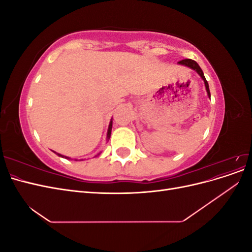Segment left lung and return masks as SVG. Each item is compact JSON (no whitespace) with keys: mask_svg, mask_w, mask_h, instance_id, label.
<instances>
[{"mask_svg":"<svg viewBox=\"0 0 252 252\" xmlns=\"http://www.w3.org/2000/svg\"><path fill=\"white\" fill-rule=\"evenodd\" d=\"M180 65H184V66H187L189 68H191V69H193L194 71L197 72V74L200 75V77L202 78V80L204 81L205 83V87H206V91H207V94L208 96L210 97V90H209V85H208V82L206 81V78L205 75L203 73V70L201 69V67L199 66V64H197L195 61L193 60H190V59H185V60H182L180 61V62H178Z\"/></svg>","mask_w":252,"mask_h":252,"instance_id":"left-lung-1","label":"left lung"}]
</instances>
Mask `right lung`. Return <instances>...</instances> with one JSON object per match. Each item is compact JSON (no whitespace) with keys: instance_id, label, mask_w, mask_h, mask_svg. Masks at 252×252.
Instances as JSON below:
<instances>
[{"instance_id":"right-lung-1","label":"right lung","mask_w":252,"mask_h":252,"mask_svg":"<svg viewBox=\"0 0 252 252\" xmlns=\"http://www.w3.org/2000/svg\"><path fill=\"white\" fill-rule=\"evenodd\" d=\"M111 128H112V120L110 121V124H109V127H108V131H107V140H109L110 139V134H111ZM55 152V154H57L56 151H53ZM59 157H61V158H68V157H65V156H62V155H60V154H57ZM100 155V154H98Z\"/></svg>"}]
</instances>
